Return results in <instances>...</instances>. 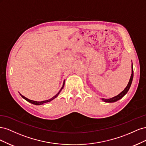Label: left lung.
<instances>
[{
	"label": "left lung",
	"instance_id": "8db88e82",
	"mask_svg": "<svg viewBox=\"0 0 146 146\" xmlns=\"http://www.w3.org/2000/svg\"><path fill=\"white\" fill-rule=\"evenodd\" d=\"M133 64H132L131 65V77H130V78L129 82V83H128V85L124 89V90L122 91L121 93L118 94L117 96L114 97V98H112L111 99H102V100L104 102H116V101H117L119 99H121V98H122L123 96H125V94H127V92H128V91L129 90L130 87L131 86V82H132V80H133Z\"/></svg>",
	"mask_w": 146,
	"mask_h": 146
}]
</instances>
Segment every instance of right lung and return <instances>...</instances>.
Wrapping results in <instances>:
<instances>
[{
	"instance_id": "obj_1",
	"label": "right lung",
	"mask_w": 146,
	"mask_h": 146,
	"mask_svg": "<svg viewBox=\"0 0 146 146\" xmlns=\"http://www.w3.org/2000/svg\"><path fill=\"white\" fill-rule=\"evenodd\" d=\"M64 83H63V85L62 88H61V90H60V91L58 92V94H56L55 96H54V97H53L52 98H51V99H49V100H44V101H41V102H37V101H33V100H30V99H27V98H26L25 97H24V96H22L21 94V96H22V98H24L25 100H27V102H30V103H31V104H34V105H41V104H44V103L48 102H50V101H52L53 99H54L55 98H56V97L58 96V95L59 94V93L60 92V91H61V90H62L63 88V87H64Z\"/></svg>"
}]
</instances>
